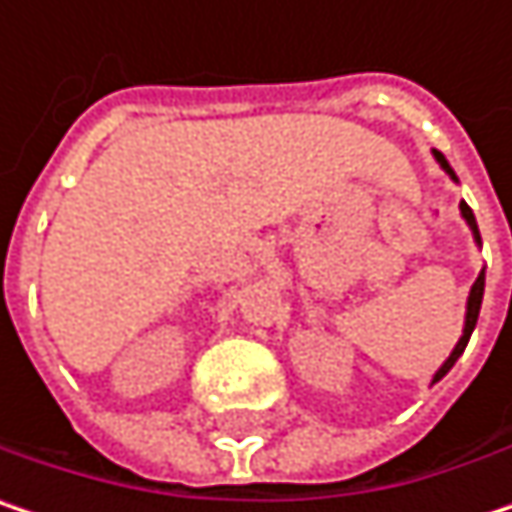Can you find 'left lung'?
<instances>
[{
  "label": "left lung",
  "instance_id": "1",
  "mask_svg": "<svg viewBox=\"0 0 512 512\" xmlns=\"http://www.w3.org/2000/svg\"><path fill=\"white\" fill-rule=\"evenodd\" d=\"M436 156V162L451 174V180H457V174H454V168L448 165V159L439 154V151H433ZM460 210H462V219L468 222V228H471V234H474V243L480 246V231H477V222H474V213H471V207L460 201ZM483 284H486V275H483V269H480V275H477V281L471 284V293H468V305H465V326H462V338L457 341V347H454V353L448 356V361L436 370V376H433V382H439L454 364H457V358L465 353V344H468V338H471V332H474V326H477V314H480V302H483Z\"/></svg>",
  "mask_w": 512,
  "mask_h": 512
}]
</instances>
